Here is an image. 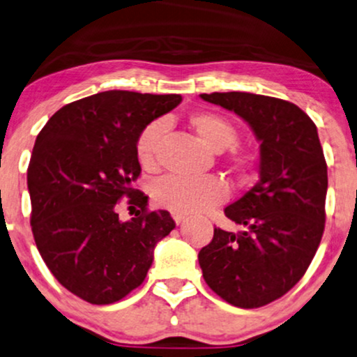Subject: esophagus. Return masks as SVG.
Segmentation results:
<instances>
[{
	"mask_svg": "<svg viewBox=\"0 0 357 357\" xmlns=\"http://www.w3.org/2000/svg\"><path fill=\"white\" fill-rule=\"evenodd\" d=\"M171 215H173V219H174L176 224H181L183 220H184V218H186V215L181 214V212H176V211H171Z\"/></svg>",
	"mask_w": 357,
	"mask_h": 357,
	"instance_id": "1",
	"label": "esophagus"
}]
</instances>
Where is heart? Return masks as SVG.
<instances>
[{"label":"heart","instance_id":"heart-1","mask_svg":"<svg viewBox=\"0 0 357 357\" xmlns=\"http://www.w3.org/2000/svg\"><path fill=\"white\" fill-rule=\"evenodd\" d=\"M188 123L209 150L219 153L231 148L237 142V128L231 121L212 112H194L188 116ZM165 135V123L153 121L142 130L137 139V160L146 171L158 165V148ZM257 163L252 151H236L231 156V171L237 179H245ZM153 199L165 209L194 214L215 207L227 199V186L215 176L204 178H166L153 189Z\"/></svg>","mask_w":357,"mask_h":357}]
</instances>
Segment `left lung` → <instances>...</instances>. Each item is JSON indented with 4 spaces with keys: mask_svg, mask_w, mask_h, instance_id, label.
I'll return each instance as SVG.
<instances>
[{
    "mask_svg": "<svg viewBox=\"0 0 357 357\" xmlns=\"http://www.w3.org/2000/svg\"><path fill=\"white\" fill-rule=\"evenodd\" d=\"M237 114L260 139V181L224 209L242 231L214 229L199 265L212 291L238 308H260L290 291L308 270L324 231L328 168L317 125L282 98L201 93Z\"/></svg>",
    "mask_w": 357,
    "mask_h": 357,
    "instance_id": "obj_1",
    "label": "left lung"
}]
</instances>
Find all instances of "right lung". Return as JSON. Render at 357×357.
Listing matches in <instances>:
<instances>
[{
  "mask_svg": "<svg viewBox=\"0 0 357 357\" xmlns=\"http://www.w3.org/2000/svg\"><path fill=\"white\" fill-rule=\"evenodd\" d=\"M183 98L108 90L67 103L40 130L28 168L31 229L47 268L92 305L125 298L145 280L153 250L176 227L168 211H148L133 184L137 139ZM123 197L140 211L126 223Z\"/></svg>",
  "mask_w": 357,
  "mask_h": 357,
  "instance_id": "add662e5",
  "label": "right lung"
}]
</instances>
